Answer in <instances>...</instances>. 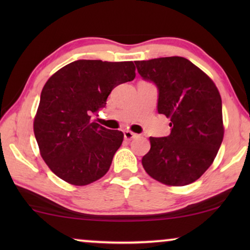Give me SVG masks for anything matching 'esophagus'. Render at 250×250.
<instances>
[{
    "mask_svg": "<svg viewBox=\"0 0 250 250\" xmlns=\"http://www.w3.org/2000/svg\"><path fill=\"white\" fill-rule=\"evenodd\" d=\"M136 136H138V134H135V133H133L131 131H124V138L126 140H132L136 138Z\"/></svg>",
    "mask_w": 250,
    "mask_h": 250,
    "instance_id": "obj_1",
    "label": "esophagus"
}]
</instances>
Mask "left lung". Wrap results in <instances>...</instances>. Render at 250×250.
Listing matches in <instances>:
<instances>
[{"label":"left lung","instance_id":"8db88e82","mask_svg":"<svg viewBox=\"0 0 250 250\" xmlns=\"http://www.w3.org/2000/svg\"><path fill=\"white\" fill-rule=\"evenodd\" d=\"M145 81L158 90L157 110L170 118V134L150 138L146 172L168 186L194 182L214 162L224 128L222 100L213 81L182 57L135 61Z\"/></svg>","mask_w":250,"mask_h":250}]
</instances>
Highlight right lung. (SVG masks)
<instances>
[{
  "label": "right lung",
  "instance_id": "1",
  "mask_svg": "<svg viewBox=\"0 0 250 250\" xmlns=\"http://www.w3.org/2000/svg\"><path fill=\"white\" fill-rule=\"evenodd\" d=\"M134 77L132 61L76 60L46 82L34 133L41 156L61 180L86 186L108 172L124 134L92 117L105 107L112 88Z\"/></svg>",
  "mask_w": 250,
  "mask_h": 250
}]
</instances>
